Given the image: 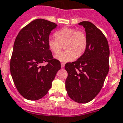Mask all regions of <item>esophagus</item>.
Instances as JSON below:
<instances>
[{
  "label": "esophagus",
  "mask_w": 123,
  "mask_h": 123,
  "mask_svg": "<svg viewBox=\"0 0 123 123\" xmlns=\"http://www.w3.org/2000/svg\"><path fill=\"white\" fill-rule=\"evenodd\" d=\"M64 66H65V64H64V63L62 62V63H61V68H62V69H63V68H64Z\"/></svg>",
  "instance_id": "obj_1"
}]
</instances>
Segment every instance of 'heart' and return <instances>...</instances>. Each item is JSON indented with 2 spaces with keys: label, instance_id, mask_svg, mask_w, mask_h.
<instances>
[{
  "label": "heart",
  "instance_id": "b5f03b06",
  "mask_svg": "<svg viewBox=\"0 0 123 123\" xmlns=\"http://www.w3.org/2000/svg\"><path fill=\"white\" fill-rule=\"evenodd\" d=\"M55 38H49L48 41L51 52L58 53L64 44L66 50L54 56L56 60L62 62L72 61L76 56L84 54L87 46V36L83 31L72 28H64L55 32Z\"/></svg>",
  "mask_w": 123,
  "mask_h": 123
}]
</instances>
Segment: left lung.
<instances>
[{
    "label": "left lung",
    "mask_w": 123,
    "mask_h": 123,
    "mask_svg": "<svg viewBox=\"0 0 123 123\" xmlns=\"http://www.w3.org/2000/svg\"><path fill=\"white\" fill-rule=\"evenodd\" d=\"M87 36V46L76 61L67 63L66 88L75 102L86 103L98 94L109 71L110 49L106 37L90 22H82Z\"/></svg>",
    "instance_id": "left-lung-1"
}]
</instances>
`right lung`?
Masks as SVG:
<instances>
[{
    "mask_svg": "<svg viewBox=\"0 0 123 123\" xmlns=\"http://www.w3.org/2000/svg\"><path fill=\"white\" fill-rule=\"evenodd\" d=\"M57 25L36 19L23 28L15 40L10 73L16 88L25 98L38 100L52 86L61 63L53 58L48 46L51 31ZM48 62L46 66L41 64Z\"/></svg>",
    "mask_w": 123,
    "mask_h": 123,
    "instance_id": "1",
    "label": "right lung"
}]
</instances>
